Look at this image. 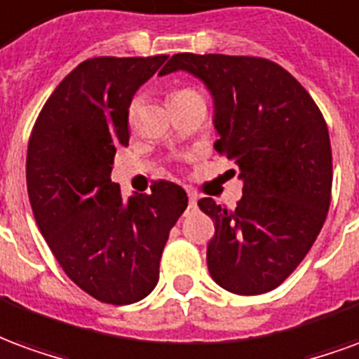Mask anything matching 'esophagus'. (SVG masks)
<instances>
[{
  "instance_id": "esophagus-1",
  "label": "esophagus",
  "mask_w": 359,
  "mask_h": 359,
  "mask_svg": "<svg viewBox=\"0 0 359 359\" xmlns=\"http://www.w3.org/2000/svg\"><path fill=\"white\" fill-rule=\"evenodd\" d=\"M196 208H198V203H196V194H192V192H188V208H187V213H190V211H194Z\"/></svg>"
}]
</instances>
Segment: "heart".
Returning a JSON list of instances; mask_svg holds the SVG:
<instances>
[{
	"label": "heart",
	"mask_w": 359,
	"mask_h": 359,
	"mask_svg": "<svg viewBox=\"0 0 359 359\" xmlns=\"http://www.w3.org/2000/svg\"><path fill=\"white\" fill-rule=\"evenodd\" d=\"M194 95H200V94H198L194 88H188V86H184V88L172 90L171 95H169V102L175 103V102H180V100H188V97H194ZM133 111H134V103H133V107H130V115H133Z\"/></svg>",
	"instance_id": "b5f03b06"
}]
</instances>
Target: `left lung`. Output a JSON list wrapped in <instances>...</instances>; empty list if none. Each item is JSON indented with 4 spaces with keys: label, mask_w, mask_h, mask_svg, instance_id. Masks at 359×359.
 <instances>
[{
    "label": "left lung",
    "mask_w": 359,
    "mask_h": 359,
    "mask_svg": "<svg viewBox=\"0 0 359 359\" xmlns=\"http://www.w3.org/2000/svg\"><path fill=\"white\" fill-rule=\"evenodd\" d=\"M187 71L213 95L215 149L238 165L233 211L202 198L215 223L208 269L225 290L277 288L313 246L331 205L332 154L321 111L300 82L264 57L177 53L159 74Z\"/></svg>",
    "instance_id": "8db88e82"
}]
</instances>
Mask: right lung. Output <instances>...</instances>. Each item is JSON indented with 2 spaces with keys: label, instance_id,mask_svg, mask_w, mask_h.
Returning <instances> with one entry per match:
<instances>
[{
  "label": "right lung",
  "instance_id": "add662e5",
  "mask_svg": "<svg viewBox=\"0 0 359 359\" xmlns=\"http://www.w3.org/2000/svg\"><path fill=\"white\" fill-rule=\"evenodd\" d=\"M167 55L94 57L67 74L40 111L27 188L40 233L67 277L95 300L126 306L157 285L187 192L167 180L123 200L113 157L128 144V107Z\"/></svg>",
  "mask_w": 359,
  "mask_h": 359
}]
</instances>
